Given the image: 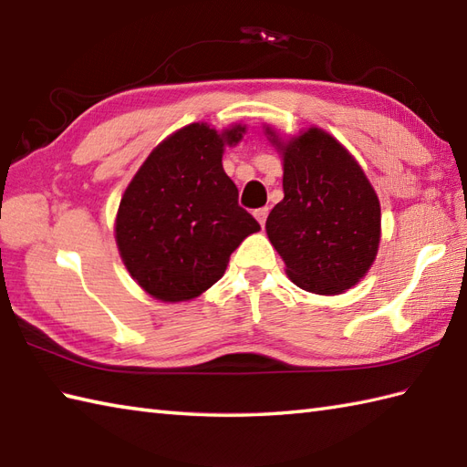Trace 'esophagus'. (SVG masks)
I'll return each mask as SVG.
<instances>
[{"mask_svg": "<svg viewBox=\"0 0 467 467\" xmlns=\"http://www.w3.org/2000/svg\"><path fill=\"white\" fill-rule=\"evenodd\" d=\"M267 213H269V210H267V207H260V210H255V212H254V215H255V220H257V222H260V225H262V227L265 225V220H267Z\"/></svg>", "mask_w": 467, "mask_h": 467, "instance_id": "obj_1", "label": "esophagus"}]
</instances>
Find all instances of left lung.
<instances>
[{
    "instance_id": "1",
    "label": "left lung",
    "mask_w": 467,
    "mask_h": 467,
    "mask_svg": "<svg viewBox=\"0 0 467 467\" xmlns=\"http://www.w3.org/2000/svg\"><path fill=\"white\" fill-rule=\"evenodd\" d=\"M265 136L284 165V200L265 222L269 242L297 287L344 294L378 255L381 207L374 185L326 130L309 128L284 140L265 126Z\"/></svg>"
}]
</instances>
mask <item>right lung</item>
<instances>
[{"label": "right lung", "mask_w": 467, "mask_h": 467, "mask_svg": "<svg viewBox=\"0 0 467 467\" xmlns=\"http://www.w3.org/2000/svg\"><path fill=\"white\" fill-rule=\"evenodd\" d=\"M244 133L242 123L222 131L190 123L151 150L121 195L113 225L121 262L160 302L202 296L225 274L235 247L260 232L222 165L225 146Z\"/></svg>", "instance_id": "1"}]
</instances>
